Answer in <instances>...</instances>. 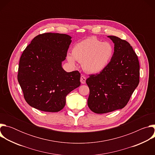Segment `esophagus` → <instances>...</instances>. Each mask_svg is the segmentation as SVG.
<instances>
[{
  "label": "esophagus",
  "mask_w": 155,
  "mask_h": 155,
  "mask_svg": "<svg viewBox=\"0 0 155 155\" xmlns=\"http://www.w3.org/2000/svg\"><path fill=\"white\" fill-rule=\"evenodd\" d=\"M80 81H81V83L82 84H84L86 83V77L84 76H83V75L81 76V77H80Z\"/></svg>",
  "instance_id": "1"
}]
</instances>
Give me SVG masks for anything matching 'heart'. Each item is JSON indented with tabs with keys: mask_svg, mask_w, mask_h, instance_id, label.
Instances as JSON below:
<instances>
[{
	"mask_svg": "<svg viewBox=\"0 0 155 155\" xmlns=\"http://www.w3.org/2000/svg\"><path fill=\"white\" fill-rule=\"evenodd\" d=\"M114 54V48L111 43L90 37L75 44L72 54H68L67 59L74 66L76 61L82 62L83 69L86 72L96 74L107 68Z\"/></svg>",
	"mask_w": 155,
	"mask_h": 155,
	"instance_id": "obj_1",
	"label": "heart"
}]
</instances>
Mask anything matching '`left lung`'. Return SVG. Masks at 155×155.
<instances>
[{
    "label": "left lung",
    "instance_id": "1",
    "mask_svg": "<svg viewBox=\"0 0 155 155\" xmlns=\"http://www.w3.org/2000/svg\"><path fill=\"white\" fill-rule=\"evenodd\" d=\"M107 37L114 43L113 58L105 70L86 80L87 105L99 114L124 108L139 83V62L132 47L116 36Z\"/></svg>",
    "mask_w": 155,
    "mask_h": 155
}]
</instances>
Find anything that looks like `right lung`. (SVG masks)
<instances>
[{
  "label": "right lung",
  "mask_w": 155,
  "mask_h": 155,
  "mask_svg": "<svg viewBox=\"0 0 155 155\" xmlns=\"http://www.w3.org/2000/svg\"><path fill=\"white\" fill-rule=\"evenodd\" d=\"M72 37L45 33L34 38L22 54L18 80L27 103L41 111L58 112L67 95L80 85L78 71L67 72L62 62Z\"/></svg>",
  "instance_id": "1"
}]
</instances>
